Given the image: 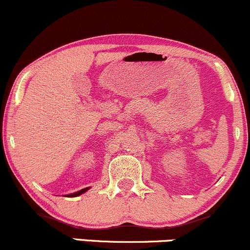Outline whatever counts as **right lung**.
I'll return each instance as SVG.
<instances>
[{
  "label": "right lung",
  "instance_id": "right-lung-1",
  "mask_svg": "<svg viewBox=\"0 0 250 250\" xmlns=\"http://www.w3.org/2000/svg\"><path fill=\"white\" fill-rule=\"evenodd\" d=\"M90 187H86V188H83L81 190H78V192H75V193H71V194H67L66 196H69V198H75V196H78V195H82L83 193L86 192V190H89Z\"/></svg>",
  "mask_w": 250,
  "mask_h": 250
}]
</instances>
